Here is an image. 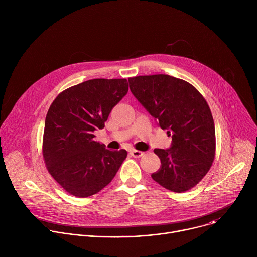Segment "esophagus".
I'll list each match as a JSON object with an SVG mask.
<instances>
[{
  "label": "esophagus",
  "instance_id": "esophagus-1",
  "mask_svg": "<svg viewBox=\"0 0 257 257\" xmlns=\"http://www.w3.org/2000/svg\"><path fill=\"white\" fill-rule=\"evenodd\" d=\"M130 154H131V156L134 157V158H140V157L143 156V153H142V152H140V151H135V150H132V151L130 152Z\"/></svg>",
  "mask_w": 257,
  "mask_h": 257
}]
</instances>
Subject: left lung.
<instances>
[{
    "mask_svg": "<svg viewBox=\"0 0 257 257\" xmlns=\"http://www.w3.org/2000/svg\"><path fill=\"white\" fill-rule=\"evenodd\" d=\"M128 81L132 94L172 136L169 149L154 151L161 167L152 178L177 193L193 188L209 171L215 153L214 123L206 100L194 86L170 75Z\"/></svg>",
    "mask_w": 257,
    "mask_h": 257,
    "instance_id": "left-lung-1",
    "label": "left lung"
}]
</instances>
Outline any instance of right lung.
<instances>
[{"mask_svg": "<svg viewBox=\"0 0 257 257\" xmlns=\"http://www.w3.org/2000/svg\"><path fill=\"white\" fill-rule=\"evenodd\" d=\"M126 79H91L61 92L45 122L43 155L53 178L70 194L88 197L104 188L127 157L94 141L113 107L127 94Z\"/></svg>", "mask_w": 257, "mask_h": 257, "instance_id": "right-lung-1", "label": "right lung"}]
</instances>
